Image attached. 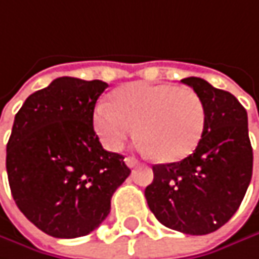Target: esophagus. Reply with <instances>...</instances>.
Segmentation results:
<instances>
[{
    "label": "esophagus",
    "mask_w": 259,
    "mask_h": 259,
    "mask_svg": "<svg viewBox=\"0 0 259 259\" xmlns=\"http://www.w3.org/2000/svg\"><path fill=\"white\" fill-rule=\"evenodd\" d=\"M126 164L129 167H136L138 166V160L135 157H126Z\"/></svg>",
    "instance_id": "1"
}]
</instances>
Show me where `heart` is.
I'll list each match as a JSON object with an SVG mask.
<instances>
[{
    "mask_svg": "<svg viewBox=\"0 0 259 259\" xmlns=\"http://www.w3.org/2000/svg\"><path fill=\"white\" fill-rule=\"evenodd\" d=\"M114 103L95 108V129L109 150H120L136 133L144 148L164 163L184 160L199 145L206 111L193 89L132 82L114 93Z\"/></svg>",
    "mask_w": 259,
    "mask_h": 259,
    "instance_id": "heart-1",
    "label": "heart"
}]
</instances>
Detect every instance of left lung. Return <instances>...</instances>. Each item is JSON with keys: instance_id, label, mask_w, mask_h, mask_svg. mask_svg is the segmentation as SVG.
<instances>
[{"instance_id": "1", "label": "left lung", "mask_w": 259, "mask_h": 259, "mask_svg": "<svg viewBox=\"0 0 259 259\" xmlns=\"http://www.w3.org/2000/svg\"><path fill=\"white\" fill-rule=\"evenodd\" d=\"M181 81L203 101L204 130L187 158L153 166L145 197L163 225L203 236L221 228L239 209L252 178L253 154L246 109L230 92L197 77Z\"/></svg>"}]
</instances>
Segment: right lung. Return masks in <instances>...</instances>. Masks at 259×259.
<instances>
[{
	"label": "right lung",
	"mask_w": 259,
	"mask_h": 259,
	"mask_svg": "<svg viewBox=\"0 0 259 259\" xmlns=\"http://www.w3.org/2000/svg\"><path fill=\"white\" fill-rule=\"evenodd\" d=\"M106 87L101 80L60 77L32 93L14 117L6 158L13 199L49 236L92 233L130 175L124 157L104 150L93 129Z\"/></svg>",
	"instance_id": "obj_1"
}]
</instances>
